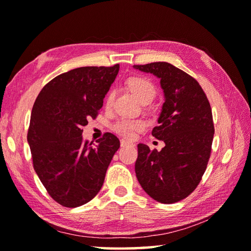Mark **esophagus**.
Returning a JSON list of instances; mask_svg holds the SVG:
<instances>
[{"instance_id": "obj_1", "label": "esophagus", "mask_w": 251, "mask_h": 251, "mask_svg": "<svg viewBox=\"0 0 251 251\" xmlns=\"http://www.w3.org/2000/svg\"><path fill=\"white\" fill-rule=\"evenodd\" d=\"M121 146L122 147H126V146H134V143L128 141V140H125V139H121Z\"/></svg>"}]
</instances>
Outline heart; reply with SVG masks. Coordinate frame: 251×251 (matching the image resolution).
Instances as JSON below:
<instances>
[{"label":"heart","mask_w":251,"mask_h":251,"mask_svg":"<svg viewBox=\"0 0 251 251\" xmlns=\"http://www.w3.org/2000/svg\"><path fill=\"white\" fill-rule=\"evenodd\" d=\"M127 85L131 89V92L136 95V97L141 102L143 101H150L155 96V87L150 79L143 76H132L128 81ZM114 92H110L106 96L105 104L106 106H111L114 101ZM147 127V122L142 119H129V117H120L112 123L111 128L116 134L122 137L131 139L134 138L137 132L142 131Z\"/></svg>","instance_id":"1"}]
</instances>
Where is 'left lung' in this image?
<instances>
[{
	"instance_id": "left-lung-1",
	"label": "left lung",
	"mask_w": 251,
	"mask_h": 251,
	"mask_svg": "<svg viewBox=\"0 0 251 251\" xmlns=\"http://www.w3.org/2000/svg\"><path fill=\"white\" fill-rule=\"evenodd\" d=\"M134 67L161 78L165 94L158 126L152 130L165 147L157 152L138 145L136 176L153 200L173 204L197 188L207 168L215 134L210 103L193 76L168 62Z\"/></svg>"
}]
</instances>
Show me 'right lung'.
<instances>
[{"label": "right lung", "instance_id": "1", "mask_svg": "<svg viewBox=\"0 0 251 251\" xmlns=\"http://www.w3.org/2000/svg\"><path fill=\"white\" fill-rule=\"evenodd\" d=\"M120 65L82 67L57 75L42 88L31 112L28 142L35 173L47 193L63 207L86 204L98 194L120 148L105 132L84 142L83 126L96 119Z\"/></svg>", "mask_w": 251, "mask_h": 251}]
</instances>
